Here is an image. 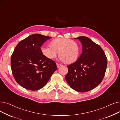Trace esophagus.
<instances>
[{
  "instance_id": "34e87169",
  "label": "esophagus",
  "mask_w": 120,
  "mask_h": 120,
  "mask_svg": "<svg viewBox=\"0 0 120 120\" xmlns=\"http://www.w3.org/2000/svg\"><path fill=\"white\" fill-rule=\"evenodd\" d=\"M56 65H57V67H58V68H60V66H61L62 65V64H59L57 63L56 64Z\"/></svg>"
}]
</instances>
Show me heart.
Instances as JSON below:
<instances>
[{
    "label": "heart",
    "instance_id": "1",
    "mask_svg": "<svg viewBox=\"0 0 120 120\" xmlns=\"http://www.w3.org/2000/svg\"><path fill=\"white\" fill-rule=\"evenodd\" d=\"M50 46L41 48L42 54L48 59L56 58L58 52L60 59L67 64L75 62L78 58L79 45L71 39L56 38L51 41Z\"/></svg>",
    "mask_w": 120,
    "mask_h": 120
}]
</instances>
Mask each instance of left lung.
Segmentation results:
<instances>
[{
    "label": "left lung",
    "instance_id": "8db88e82",
    "mask_svg": "<svg viewBox=\"0 0 120 120\" xmlns=\"http://www.w3.org/2000/svg\"><path fill=\"white\" fill-rule=\"evenodd\" d=\"M78 39L82 44V52L77 60L68 65L65 79L70 86L79 92H85L97 86L105 75L107 60L98 44L86 37Z\"/></svg>",
    "mask_w": 120,
    "mask_h": 120
}]
</instances>
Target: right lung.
Listing matches in <instances>:
<instances>
[{
	"mask_svg": "<svg viewBox=\"0 0 120 120\" xmlns=\"http://www.w3.org/2000/svg\"><path fill=\"white\" fill-rule=\"evenodd\" d=\"M51 38L33 34L15 48L11 59V69L16 82L23 88L33 91L42 88L58 68L54 60L41 52L43 43Z\"/></svg>",
	"mask_w": 120,
	"mask_h": 120,
	"instance_id": "right-lung-1",
	"label": "right lung"
}]
</instances>
